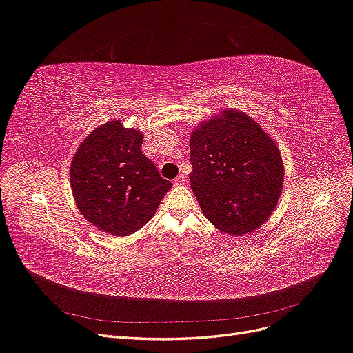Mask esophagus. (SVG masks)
I'll return each mask as SVG.
<instances>
[{
	"label": "esophagus",
	"instance_id": "1",
	"mask_svg": "<svg viewBox=\"0 0 353 353\" xmlns=\"http://www.w3.org/2000/svg\"><path fill=\"white\" fill-rule=\"evenodd\" d=\"M174 184L175 185H184L185 184V176L181 174V175H178L175 179H174Z\"/></svg>",
	"mask_w": 353,
	"mask_h": 353
}]
</instances>
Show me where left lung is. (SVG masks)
<instances>
[{"label":"left lung","mask_w":353,"mask_h":353,"mask_svg":"<svg viewBox=\"0 0 353 353\" xmlns=\"http://www.w3.org/2000/svg\"><path fill=\"white\" fill-rule=\"evenodd\" d=\"M191 190L215 228L228 236L258 230L284 184L280 148L253 117L223 109L190 135Z\"/></svg>","instance_id":"8db88e82"}]
</instances>
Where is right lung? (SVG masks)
I'll list each match as a JSON object with an SVG mask.
<instances>
[{"instance_id": "obj_1", "label": "right lung", "mask_w": 353, "mask_h": 353, "mask_svg": "<svg viewBox=\"0 0 353 353\" xmlns=\"http://www.w3.org/2000/svg\"><path fill=\"white\" fill-rule=\"evenodd\" d=\"M143 140L140 131L114 119L95 128L70 163V187L79 212L116 237L143 228L172 187L143 154Z\"/></svg>"}]
</instances>
